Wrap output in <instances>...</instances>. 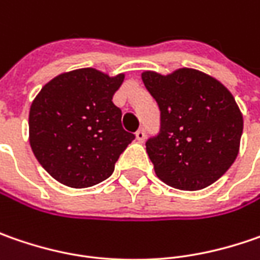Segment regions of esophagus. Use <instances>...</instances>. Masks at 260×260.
<instances>
[{
  "mask_svg": "<svg viewBox=\"0 0 260 260\" xmlns=\"http://www.w3.org/2000/svg\"><path fill=\"white\" fill-rule=\"evenodd\" d=\"M136 139L139 140V142H143L146 139V132H145V128L143 127H140L137 132H136Z\"/></svg>",
  "mask_w": 260,
  "mask_h": 260,
  "instance_id": "esophagus-1",
  "label": "esophagus"
}]
</instances>
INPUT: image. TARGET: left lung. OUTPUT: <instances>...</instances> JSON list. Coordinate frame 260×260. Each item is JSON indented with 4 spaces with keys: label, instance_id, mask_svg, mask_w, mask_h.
Here are the masks:
<instances>
[{
    "label": "left lung",
    "instance_id": "left-lung-1",
    "mask_svg": "<svg viewBox=\"0 0 260 260\" xmlns=\"http://www.w3.org/2000/svg\"><path fill=\"white\" fill-rule=\"evenodd\" d=\"M142 79L160 110V130L146 142L157 178L182 191L215 182L233 165L243 133L232 92L189 68L166 76L146 71Z\"/></svg>",
    "mask_w": 260,
    "mask_h": 260
}]
</instances>
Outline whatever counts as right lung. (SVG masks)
<instances>
[{
	"label": "right lung",
	"mask_w": 260,
	"mask_h": 260,
	"mask_svg": "<svg viewBox=\"0 0 260 260\" xmlns=\"http://www.w3.org/2000/svg\"><path fill=\"white\" fill-rule=\"evenodd\" d=\"M123 81L124 74L108 76L84 68L53 78L35 98L28 114L30 146L60 184L88 188L103 182L135 140L113 103Z\"/></svg>",
	"instance_id": "obj_1"
}]
</instances>
